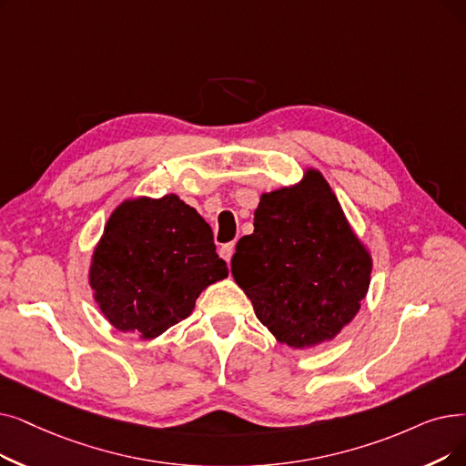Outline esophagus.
<instances>
[{
    "label": "esophagus",
    "mask_w": 466,
    "mask_h": 466,
    "mask_svg": "<svg viewBox=\"0 0 466 466\" xmlns=\"http://www.w3.org/2000/svg\"><path fill=\"white\" fill-rule=\"evenodd\" d=\"M218 255L225 258L227 262H230V258H232V255H234V244L230 241V244H225V246H220V249H218Z\"/></svg>",
    "instance_id": "1"
}]
</instances>
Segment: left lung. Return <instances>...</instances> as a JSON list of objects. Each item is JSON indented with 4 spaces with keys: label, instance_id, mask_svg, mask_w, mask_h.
Masks as SVG:
<instances>
[{
    "label": "left lung",
    "instance_id": "8db88e82",
    "mask_svg": "<svg viewBox=\"0 0 466 466\" xmlns=\"http://www.w3.org/2000/svg\"><path fill=\"white\" fill-rule=\"evenodd\" d=\"M370 274V253L314 169L297 187L262 194L255 230L232 257V276L257 318L293 349L340 333L360 310Z\"/></svg>",
    "mask_w": 466,
    "mask_h": 466
}]
</instances>
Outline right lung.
<instances>
[{"instance_id":"add662e5","label":"right lung","mask_w":466,"mask_h":466,"mask_svg":"<svg viewBox=\"0 0 466 466\" xmlns=\"http://www.w3.org/2000/svg\"><path fill=\"white\" fill-rule=\"evenodd\" d=\"M227 276L211 227L169 194L131 199L112 213L89 279L116 329L154 339L188 318L201 289Z\"/></svg>"}]
</instances>
